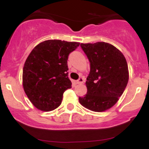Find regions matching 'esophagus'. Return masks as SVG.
Wrapping results in <instances>:
<instances>
[{
	"label": "esophagus",
	"mask_w": 149,
	"mask_h": 149,
	"mask_svg": "<svg viewBox=\"0 0 149 149\" xmlns=\"http://www.w3.org/2000/svg\"><path fill=\"white\" fill-rule=\"evenodd\" d=\"M84 82V78H80L79 79L76 81V83L77 84H82V83Z\"/></svg>",
	"instance_id": "34e87169"
}]
</instances>
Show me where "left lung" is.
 Instances as JSON below:
<instances>
[{"label":"left lung","mask_w":149,"mask_h":149,"mask_svg":"<svg viewBox=\"0 0 149 149\" xmlns=\"http://www.w3.org/2000/svg\"><path fill=\"white\" fill-rule=\"evenodd\" d=\"M80 47L90 61V71L85 83L88 92L78 100L90 110L104 111L116 104L127 86V61L119 49L107 42L81 43Z\"/></svg>","instance_id":"left-lung-1"}]
</instances>
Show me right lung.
I'll return each instance as SVG.
<instances>
[{
    "instance_id": "add662e5",
    "label": "right lung",
    "mask_w": 149,
    "mask_h": 149,
    "mask_svg": "<svg viewBox=\"0 0 149 149\" xmlns=\"http://www.w3.org/2000/svg\"><path fill=\"white\" fill-rule=\"evenodd\" d=\"M79 45L77 42L48 40L31 52L23 68V87L38 109L49 111L61 104L63 94L72 84L68 77V57Z\"/></svg>"
}]
</instances>
